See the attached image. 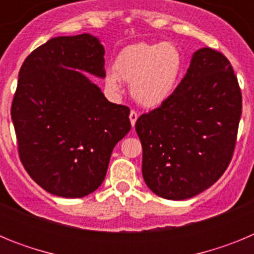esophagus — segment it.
<instances>
[{
	"label": "esophagus",
	"mask_w": 254,
	"mask_h": 254,
	"mask_svg": "<svg viewBox=\"0 0 254 254\" xmlns=\"http://www.w3.org/2000/svg\"><path fill=\"white\" fill-rule=\"evenodd\" d=\"M137 118H138L137 112H134V111L129 112V121H131L132 127H134V123H136V121H137Z\"/></svg>",
	"instance_id": "1"
}]
</instances>
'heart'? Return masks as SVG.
<instances>
[{
	"label": "heart",
	"instance_id": "b5f03b06",
	"mask_svg": "<svg viewBox=\"0 0 254 254\" xmlns=\"http://www.w3.org/2000/svg\"><path fill=\"white\" fill-rule=\"evenodd\" d=\"M183 64V55L176 44L169 42L132 44L117 55L113 73L105 75V86L112 93L120 94L121 81L128 82L132 98L138 104L158 107L176 91Z\"/></svg>",
	"mask_w": 254,
	"mask_h": 254
}]
</instances>
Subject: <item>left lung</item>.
I'll return each mask as SVG.
<instances>
[{"label":"left lung","mask_w":254,"mask_h":254,"mask_svg":"<svg viewBox=\"0 0 254 254\" xmlns=\"http://www.w3.org/2000/svg\"><path fill=\"white\" fill-rule=\"evenodd\" d=\"M241 114V87L228 58L211 48L194 52L173 95L134 125L147 187L176 201L211 187L232 160Z\"/></svg>","instance_id":"obj_1"}]
</instances>
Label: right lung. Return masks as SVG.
I'll return each instance as SVG.
<instances>
[{
  "instance_id": "1",
  "label": "right lung",
  "mask_w": 254,
  "mask_h": 254,
  "mask_svg": "<svg viewBox=\"0 0 254 254\" xmlns=\"http://www.w3.org/2000/svg\"><path fill=\"white\" fill-rule=\"evenodd\" d=\"M104 53L90 34L52 38L20 68L11 105L20 160L55 196L98 190L114 146L131 129L128 107L108 102L82 72L105 77Z\"/></svg>"
}]
</instances>
